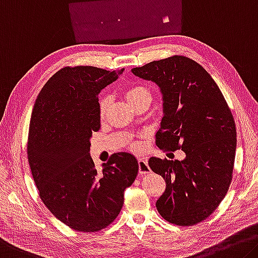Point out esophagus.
Returning <instances> with one entry per match:
<instances>
[{"label":"esophagus","mask_w":258,"mask_h":258,"mask_svg":"<svg viewBox=\"0 0 258 258\" xmlns=\"http://www.w3.org/2000/svg\"><path fill=\"white\" fill-rule=\"evenodd\" d=\"M139 173L141 174H147V173H150V167L148 165V161H147V158H139Z\"/></svg>","instance_id":"34e87169"}]
</instances>
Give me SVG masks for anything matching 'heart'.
<instances>
[{
	"mask_svg": "<svg viewBox=\"0 0 258 258\" xmlns=\"http://www.w3.org/2000/svg\"><path fill=\"white\" fill-rule=\"evenodd\" d=\"M125 97L127 99L128 103L132 105L134 103H137V102L141 101V100H145V99H149L150 100V93L148 92V89L144 86H131L127 89L125 91ZM109 105V99L108 97H102L100 99L99 102V111L101 116H103L105 113V110H107Z\"/></svg>",
	"mask_w": 258,
	"mask_h": 258,
	"instance_id": "heart-1",
	"label": "heart"
}]
</instances>
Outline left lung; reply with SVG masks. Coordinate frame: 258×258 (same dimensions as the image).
Instances as JSON below:
<instances>
[{
	"mask_svg": "<svg viewBox=\"0 0 258 258\" xmlns=\"http://www.w3.org/2000/svg\"><path fill=\"white\" fill-rule=\"evenodd\" d=\"M132 73L161 89L163 118L156 145L186 154L182 161L149 159L150 169L166 183L157 211L181 226L202 222L223 201L232 181L236 130L231 110L209 73L188 57L154 60Z\"/></svg>",
	"mask_w": 258,
	"mask_h": 258,
	"instance_id": "left-lung-1",
	"label": "left lung"
}]
</instances>
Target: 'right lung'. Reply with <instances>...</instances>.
<instances>
[{"label": "right lung", "mask_w": 258, "mask_h": 258, "mask_svg": "<svg viewBox=\"0 0 258 258\" xmlns=\"http://www.w3.org/2000/svg\"><path fill=\"white\" fill-rule=\"evenodd\" d=\"M124 69L63 68L36 97L27 157L39 195L69 227L96 232L111 224L124 204V190L138 174L137 158L111 155L99 172L89 154L91 137L101 127L99 94Z\"/></svg>", "instance_id": "add662e5"}]
</instances>
